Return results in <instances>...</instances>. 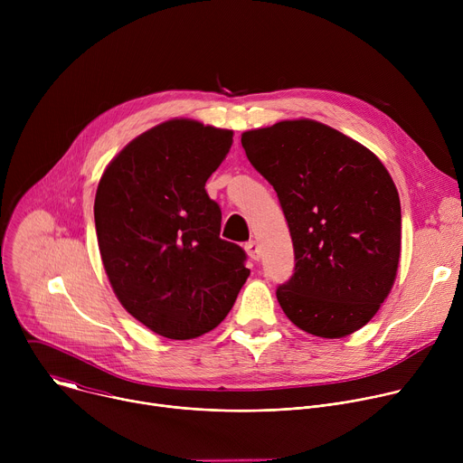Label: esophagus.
Segmentation results:
<instances>
[{"label": "esophagus", "mask_w": 463, "mask_h": 463, "mask_svg": "<svg viewBox=\"0 0 463 463\" xmlns=\"http://www.w3.org/2000/svg\"><path fill=\"white\" fill-rule=\"evenodd\" d=\"M245 250H247V254H249L252 260H258V258H260V245H258L256 240L247 241V243H245Z\"/></svg>", "instance_id": "obj_1"}]
</instances>
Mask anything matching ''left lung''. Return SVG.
I'll use <instances>...</instances> for the list:
<instances>
[{
  "mask_svg": "<svg viewBox=\"0 0 463 463\" xmlns=\"http://www.w3.org/2000/svg\"><path fill=\"white\" fill-rule=\"evenodd\" d=\"M241 146L286 216L295 271L277 288L304 332L341 339L388 297L402 250V203L390 174L363 145L300 118L245 131Z\"/></svg>",
  "mask_w": 463,
  "mask_h": 463,
  "instance_id": "obj_1",
  "label": "left lung"
}]
</instances>
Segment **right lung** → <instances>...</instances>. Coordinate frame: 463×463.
I'll return each instance as SVG.
<instances>
[{
  "label": "right lung",
  "instance_id": "obj_1",
  "mask_svg": "<svg viewBox=\"0 0 463 463\" xmlns=\"http://www.w3.org/2000/svg\"><path fill=\"white\" fill-rule=\"evenodd\" d=\"M232 131L174 118L131 141L106 168L95 227L109 284L157 335L186 341L214 329L249 277L245 250L220 238L222 209L205 183Z\"/></svg>",
  "mask_w": 463,
  "mask_h": 463
}]
</instances>
